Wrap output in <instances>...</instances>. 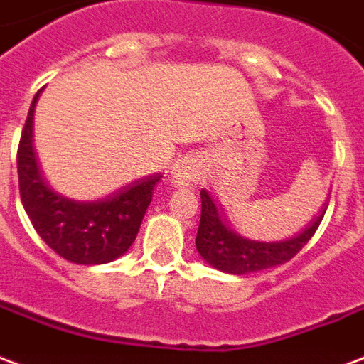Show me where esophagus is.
Here are the masks:
<instances>
[{"label":"esophagus","instance_id":"obj_1","mask_svg":"<svg viewBox=\"0 0 364 364\" xmlns=\"http://www.w3.org/2000/svg\"><path fill=\"white\" fill-rule=\"evenodd\" d=\"M199 176L198 161L193 155H184L172 166V182L176 186H193Z\"/></svg>","mask_w":364,"mask_h":364}]
</instances>
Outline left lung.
<instances>
[{"label": "left lung", "mask_w": 364, "mask_h": 364, "mask_svg": "<svg viewBox=\"0 0 364 364\" xmlns=\"http://www.w3.org/2000/svg\"><path fill=\"white\" fill-rule=\"evenodd\" d=\"M324 213L326 209H322L321 215L294 237L282 242H257L232 230L211 193L201 190V218L196 247L211 267L228 274H247L270 269L276 264L288 263L301 251L318 228Z\"/></svg>", "instance_id": "1"}]
</instances>
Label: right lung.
Here are the masks:
<instances>
[{
    "mask_svg": "<svg viewBox=\"0 0 364 364\" xmlns=\"http://www.w3.org/2000/svg\"><path fill=\"white\" fill-rule=\"evenodd\" d=\"M42 92V90H40ZM34 95L16 151L18 190L26 215L57 255L76 264L111 263L124 255L138 236L153 188L163 174H151L95 201H78L53 192L43 180L32 146Z\"/></svg>",
    "mask_w": 364,
    "mask_h": 364,
    "instance_id": "add662e5",
    "label": "right lung"
}]
</instances>
